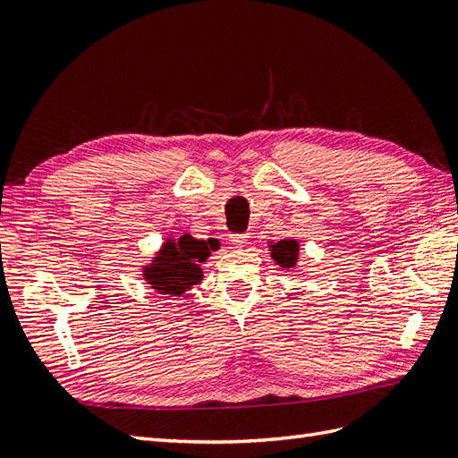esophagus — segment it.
Wrapping results in <instances>:
<instances>
[{
    "label": "esophagus",
    "mask_w": 458,
    "mask_h": 458,
    "mask_svg": "<svg viewBox=\"0 0 458 458\" xmlns=\"http://www.w3.org/2000/svg\"><path fill=\"white\" fill-rule=\"evenodd\" d=\"M230 242L233 243V245H236V248H243V245L245 243H248V233H245V232H242V233H230Z\"/></svg>",
    "instance_id": "esophagus-1"
}]
</instances>
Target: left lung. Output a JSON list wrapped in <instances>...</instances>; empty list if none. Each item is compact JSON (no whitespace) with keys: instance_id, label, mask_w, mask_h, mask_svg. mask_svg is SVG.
Wrapping results in <instances>:
<instances>
[{"instance_id":"8db88e82","label":"left lung","mask_w":458,"mask_h":458,"mask_svg":"<svg viewBox=\"0 0 458 458\" xmlns=\"http://www.w3.org/2000/svg\"><path fill=\"white\" fill-rule=\"evenodd\" d=\"M271 257L284 268H290L296 265L298 259V243L296 240H283L275 245H271Z\"/></svg>"}]
</instances>
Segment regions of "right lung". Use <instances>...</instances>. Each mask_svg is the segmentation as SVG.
Masks as SVG:
<instances>
[{"label": "right lung", "mask_w": 458, "mask_h": 458, "mask_svg": "<svg viewBox=\"0 0 458 458\" xmlns=\"http://www.w3.org/2000/svg\"><path fill=\"white\" fill-rule=\"evenodd\" d=\"M216 248L218 242L215 240H195L190 233H183L178 240L162 245L160 253L145 271V278L160 294L182 296L203 278L199 265Z\"/></svg>", "instance_id": "obj_1"}]
</instances>
